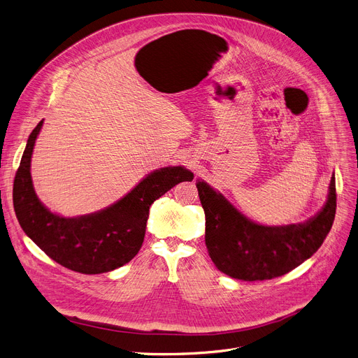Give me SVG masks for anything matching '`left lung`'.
<instances>
[{"label": "left lung", "mask_w": 358, "mask_h": 358, "mask_svg": "<svg viewBox=\"0 0 358 358\" xmlns=\"http://www.w3.org/2000/svg\"><path fill=\"white\" fill-rule=\"evenodd\" d=\"M205 211V244L211 260L238 280H268L286 275L308 260L328 236L337 209L335 178L321 211L303 224L260 225L245 218L220 192L198 180Z\"/></svg>", "instance_id": "left-lung-1"}]
</instances>
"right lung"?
I'll return each instance as SVG.
<instances>
[{"label": "right lung", "mask_w": 358, "mask_h": 358, "mask_svg": "<svg viewBox=\"0 0 358 358\" xmlns=\"http://www.w3.org/2000/svg\"><path fill=\"white\" fill-rule=\"evenodd\" d=\"M43 120L31 131L13 186V203L24 233L45 253L69 270L99 275L118 268L141 248L150 205L194 173L182 166L163 167L144 178L117 203L96 214L63 218L43 206L34 192L30 162Z\"/></svg>", "instance_id": "right-lung-1"}]
</instances>
